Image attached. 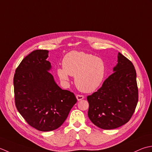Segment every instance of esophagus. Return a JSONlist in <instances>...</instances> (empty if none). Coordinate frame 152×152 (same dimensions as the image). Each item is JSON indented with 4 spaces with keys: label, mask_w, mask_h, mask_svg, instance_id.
<instances>
[{
    "label": "esophagus",
    "mask_w": 152,
    "mask_h": 152,
    "mask_svg": "<svg viewBox=\"0 0 152 152\" xmlns=\"http://www.w3.org/2000/svg\"><path fill=\"white\" fill-rule=\"evenodd\" d=\"M76 98H77V100L78 101H80V100H83V99H84V96H83V95H77L76 96Z\"/></svg>",
    "instance_id": "obj_1"
}]
</instances>
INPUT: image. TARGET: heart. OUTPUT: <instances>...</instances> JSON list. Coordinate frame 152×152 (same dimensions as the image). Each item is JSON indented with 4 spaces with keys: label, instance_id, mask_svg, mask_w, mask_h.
Here are the masks:
<instances>
[{
    "label": "heart",
    "instance_id": "b5f03b06",
    "mask_svg": "<svg viewBox=\"0 0 152 152\" xmlns=\"http://www.w3.org/2000/svg\"><path fill=\"white\" fill-rule=\"evenodd\" d=\"M63 67L57 69V75L67 84L69 76H75L77 87L84 92H92L100 86L106 73V66L100 58L83 52L73 50L65 55Z\"/></svg>",
    "mask_w": 152,
    "mask_h": 152
}]
</instances>
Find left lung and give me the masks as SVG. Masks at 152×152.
<instances>
[{"instance_id": "8db88e82", "label": "left lung", "mask_w": 152, "mask_h": 152, "mask_svg": "<svg viewBox=\"0 0 152 152\" xmlns=\"http://www.w3.org/2000/svg\"><path fill=\"white\" fill-rule=\"evenodd\" d=\"M117 64L97 92L88 96V116L102 129L118 128L131 119L138 100L137 73L132 63L119 52Z\"/></svg>"}]
</instances>
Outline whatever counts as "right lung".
I'll list each match as a JSON object with an SVG mask.
<instances>
[{
  "label": "right lung",
  "mask_w": 152,
  "mask_h": 152,
  "mask_svg": "<svg viewBox=\"0 0 152 152\" xmlns=\"http://www.w3.org/2000/svg\"><path fill=\"white\" fill-rule=\"evenodd\" d=\"M48 51L36 50L23 59L14 77L15 104L30 126L40 131L60 127L77 102L73 92L62 90L49 72Z\"/></svg>",
  "instance_id": "1"
}]
</instances>
